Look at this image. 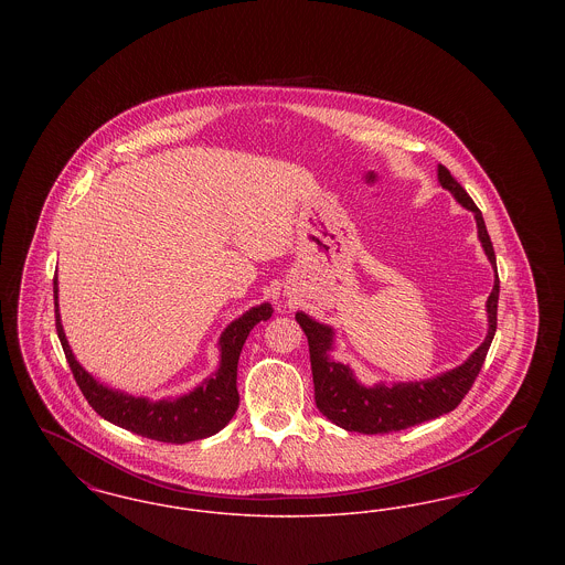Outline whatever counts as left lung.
I'll return each mask as SVG.
<instances>
[{
  "label": "left lung",
  "mask_w": 565,
  "mask_h": 565,
  "mask_svg": "<svg viewBox=\"0 0 565 565\" xmlns=\"http://www.w3.org/2000/svg\"><path fill=\"white\" fill-rule=\"evenodd\" d=\"M438 182L443 189L449 190L459 205L470 210L477 220L479 239L483 243L484 254L495 269V252L489 239L483 214L470 199V194L461 189V184L451 175V171L438 164ZM498 296H500V279L495 275L493 290L487 298V318L489 330L479 350L475 351L461 366L447 371L443 375L411 381V383H379L375 387H364L355 381L348 364L334 362L330 358L334 332L330 326L311 320L305 313H296V322L300 323L302 332L309 341L311 355V373L316 387V404L320 413L332 424L348 431L362 434H385V431L406 430L411 426L436 419L463 401L475 379L483 369L484 358L495 334L498 326Z\"/></svg>",
  "instance_id": "obj_1"
}]
</instances>
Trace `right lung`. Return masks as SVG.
Wrapping results in <instances>:
<instances>
[{
	"instance_id": "right-lung-1",
	"label": "right lung",
	"mask_w": 565,
	"mask_h": 565,
	"mask_svg": "<svg viewBox=\"0 0 565 565\" xmlns=\"http://www.w3.org/2000/svg\"><path fill=\"white\" fill-rule=\"evenodd\" d=\"M54 284V322L61 348L65 351L67 364L74 373V379L81 387L84 398L109 424L120 426L125 430L134 431L139 436L184 445L190 440L207 438L215 431L222 430L235 415L239 406V392H237V362L242 353L243 343L249 330L258 322H267L273 313L269 302L252 307L245 311L239 320L228 323V328L220 337V369L214 375L205 379L196 390L175 401H159L150 403L146 398H135L129 394L109 390L108 385L95 381L88 375L65 339L61 318H58V302H56V275Z\"/></svg>"
}]
</instances>
